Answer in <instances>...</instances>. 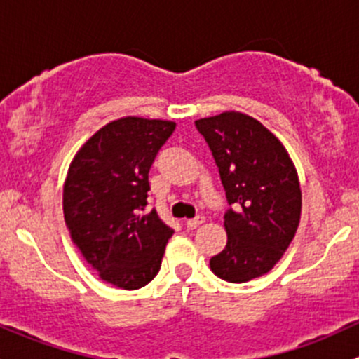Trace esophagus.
Returning a JSON list of instances; mask_svg holds the SVG:
<instances>
[{
  "label": "esophagus",
  "instance_id": "1",
  "mask_svg": "<svg viewBox=\"0 0 359 359\" xmlns=\"http://www.w3.org/2000/svg\"><path fill=\"white\" fill-rule=\"evenodd\" d=\"M203 222H205V217H196V218H191V220H187L186 225H187V229L194 230V229H198Z\"/></svg>",
  "mask_w": 359,
  "mask_h": 359
}]
</instances>
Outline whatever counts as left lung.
Masks as SVG:
<instances>
[{"instance_id": "1", "label": "left lung", "mask_w": 359, "mask_h": 359, "mask_svg": "<svg viewBox=\"0 0 359 359\" xmlns=\"http://www.w3.org/2000/svg\"><path fill=\"white\" fill-rule=\"evenodd\" d=\"M208 142L229 205L227 246L210 259L222 280L243 284L269 273L287 251L301 218V187L287 149L241 111L196 120Z\"/></svg>"}]
</instances>
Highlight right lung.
I'll list each match as a JSON object with an SVG mask.
<instances>
[{"mask_svg": "<svg viewBox=\"0 0 359 359\" xmlns=\"http://www.w3.org/2000/svg\"><path fill=\"white\" fill-rule=\"evenodd\" d=\"M175 122L122 116L93 134L72 160L63 215L74 244L100 278L144 287L160 271L173 230L146 213L148 173Z\"/></svg>", "mask_w": 359, "mask_h": 359, "instance_id": "obj_1", "label": "right lung"}]
</instances>
